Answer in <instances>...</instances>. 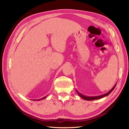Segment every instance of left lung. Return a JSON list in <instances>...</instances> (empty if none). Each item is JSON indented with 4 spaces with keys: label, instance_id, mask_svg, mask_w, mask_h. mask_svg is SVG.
Masks as SVG:
<instances>
[{
    "label": "left lung",
    "instance_id": "1",
    "mask_svg": "<svg viewBox=\"0 0 129 129\" xmlns=\"http://www.w3.org/2000/svg\"><path fill=\"white\" fill-rule=\"evenodd\" d=\"M116 85H116H115V86H114V87H113V88L111 89V90L109 91L108 93H105V94L99 96H95V97H88V96H84V95H83L81 94V93H79V92H78L77 91V93H78V94H79V95L82 97V99H84V100H88V101H92V100H98V99H100L102 98V97H105V96H108V95L110 94V93L113 90H114V88H115Z\"/></svg>",
    "mask_w": 129,
    "mask_h": 129
}]
</instances>
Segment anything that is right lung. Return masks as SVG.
<instances>
[{
	"label": "right lung",
	"mask_w": 129,
	"mask_h": 129,
	"mask_svg": "<svg viewBox=\"0 0 129 129\" xmlns=\"http://www.w3.org/2000/svg\"><path fill=\"white\" fill-rule=\"evenodd\" d=\"M46 97H43V98H42V99H39V100H42V99H45Z\"/></svg>",
	"instance_id": "add662e5"
}]
</instances>
